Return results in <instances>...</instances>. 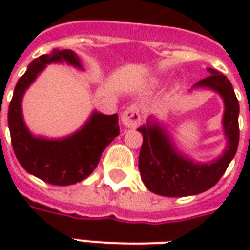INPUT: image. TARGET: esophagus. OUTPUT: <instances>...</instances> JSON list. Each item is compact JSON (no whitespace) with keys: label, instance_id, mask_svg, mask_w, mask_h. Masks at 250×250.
<instances>
[{"label":"esophagus","instance_id":"34e87169","mask_svg":"<svg viewBox=\"0 0 250 250\" xmlns=\"http://www.w3.org/2000/svg\"><path fill=\"white\" fill-rule=\"evenodd\" d=\"M141 112H139V108L136 105H131V107H128L122 114V122L128 128H135V127H138V125H141Z\"/></svg>","mask_w":250,"mask_h":250}]
</instances>
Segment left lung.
<instances>
[{"mask_svg": "<svg viewBox=\"0 0 250 250\" xmlns=\"http://www.w3.org/2000/svg\"><path fill=\"white\" fill-rule=\"evenodd\" d=\"M209 76L194 87L210 88L224 99V131L228 146L224 155L210 163H194L181 155L170 141V136L155 122H148L138 130L143 135L139 152V171L146 188L163 197H186L204 193L213 188L224 175L238 147V112L240 105L229 79L217 69L208 68Z\"/></svg>", "mask_w": 250, "mask_h": 250, "instance_id": "8db88e82", "label": "left lung"}]
</instances>
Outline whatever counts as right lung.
<instances>
[{"mask_svg": "<svg viewBox=\"0 0 250 250\" xmlns=\"http://www.w3.org/2000/svg\"><path fill=\"white\" fill-rule=\"evenodd\" d=\"M62 62L82 68L80 59L69 49H55L51 55H42L30 62L14 88L9 104L8 123L12 146L20 165L46 184L68 186L87 178L96 168L104 148L119 135V125L118 114L93 112L82 130L64 139H44L30 134L21 111L25 89L35 82L46 64Z\"/></svg>", "mask_w": 250, "mask_h": 250, "instance_id": "obj_1", "label": "right lung"}]
</instances>
